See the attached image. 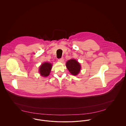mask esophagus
Instances as JSON below:
<instances>
[{"mask_svg":"<svg viewBox=\"0 0 126 126\" xmlns=\"http://www.w3.org/2000/svg\"><path fill=\"white\" fill-rule=\"evenodd\" d=\"M58 62H60V63H63V61H64V59H63V58H61V59H58Z\"/></svg>","mask_w":126,"mask_h":126,"instance_id":"1","label":"esophagus"}]
</instances>
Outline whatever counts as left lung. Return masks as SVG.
<instances>
[{
    "instance_id": "1",
    "label": "left lung",
    "mask_w": 126,
    "mask_h": 126,
    "mask_svg": "<svg viewBox=\"0 0 126 126\" xmlns=\"http://www.w3.org/2000/svg\"><path fill=\"white\" fill-rule=\"evenodd\" d=\"M66 66L68 71L74 76L77 75L81 69L80 64L74 59L68 60L66 63Z\"/></svg>"
}]
</instances>
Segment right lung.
<instances>
[{
    "instance_id": "add662e5",
    "label": "right lung",
    "mask_w": 126,
    "mask_h": 126,
    "mask_svg": "<svg viewBox=\"0 0 126 126\" xmlns=\"http://www.w3.org/2000/svg\"><path fill=\"white\" fill-rule=\"evenodd\" d=\"M52 66V64L47 62L42 63L40 66L39 69V71L41 76L44 77L48 76L50 73Z\"/></svg>"
}]
</instances>
